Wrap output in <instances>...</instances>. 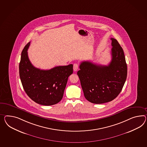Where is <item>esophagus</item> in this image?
<instances>
[{
    "label": "esophagus",
    "mask_w": 147,
    "mask_h": 147,
    "mask_svg": "<svg viewBox=\"0 0 147 147\" xmlns=\"http://www.w3.org/2000/svg\"><path fill=\"white\" fill-rule=\"evenodd\" d=\"M78 68H79V65H78V64H77V63H75V64H74V70L75 71H76L78 69Z\"/></svg>",
    "instance_id": "34e87169"
}]
</instances>
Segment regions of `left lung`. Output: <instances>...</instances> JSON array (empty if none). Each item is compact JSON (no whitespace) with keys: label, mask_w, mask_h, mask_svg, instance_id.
<instances>
[{"label":"left lung","mask_w":147,"mask_h":147,"mask_svg":"<svg viewBox=\"0 0 147 147\" xmlns=\"http://www.w3.org/2000/svg\"><path fill=\"white\" fill-rule=\"evenodd\" d=\"M111 61L108 65L83 61L77 72L85 98L95 104L111 101L121 93L127 74L123 49L111 38Z\"/></svg>","instance_id":"8db88e82"}]
</instances>
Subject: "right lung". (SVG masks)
Listing matches in <instances>:
<instances>
[{
    "instance_id": "right-lung-1",
    "label": "right lung",
    "mask_w": 147,
    "mask_h": 147,
    "mask_svg": "<svg viewBox=\"0 0 147 147\" xmlns=\"http://www.w3.org/2000/svg\"><path fill=\"white\" fill-rule=\"evenodd\" d=\"M30 42L21 53L19 74L24 90L36 103L52 105L59 103L63 96L68 77L73 73V65L57 66L49 70L35 68L28 55Z\"/></svg>"
}]
</instances>
